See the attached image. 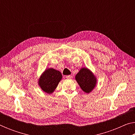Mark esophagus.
<instances>
[{"label": "esophagus", "instance_id": "34e87169", "mask_svg": "<svg viewBox=\"0 0 135 135\" xmlns=\"http://www.w3.org/2000/svg\"><path fill=\"white\" fill-rule=\"evenodd\" d=\"M72 77L71 75H68V76H66V78L68 79H70Z\"/></svg>", "mask_w": 135, "mask_h": 135}]
</instances>
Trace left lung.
Returning a JSON list of instances; mask_svg holds the SVG:
<instances>
[{
	"label": "left lung",
	"instance_id": "8db88e82",
	"mask_svg": "<svg viewBox=\"0 0 135 135\" xmlns=\"http://www.w3.org/2000/svg\"><path fill=\"white\" fill-rule=\"evenodd\" d=\"M76 80L81 89L90 93L97 84V80L93 73L86 68H83L76 76Z\"/></svg>",
	"mask_w": 135,
	"mask_h": 135
}]
</instances>
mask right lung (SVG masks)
I'll return each mask as SVG.
<instances>
[{
	"mask_svg": "<svg viewBox=\"0 0 135 135\" xmlns=\"http://www.w3.org/2000/svg\"><path fill=\"white\" fill-rule=\"evenodd\" d=\"M61 79L62 74L60 71L54 68H49L41 76L38 84L44 92L51 93L55 89Z\"/></svg>",
	"mask_w": 135,
	"mask_h": 135,
	"instance_id": "right-lung-1",
	"label": "right lung"
}]
</instances>
